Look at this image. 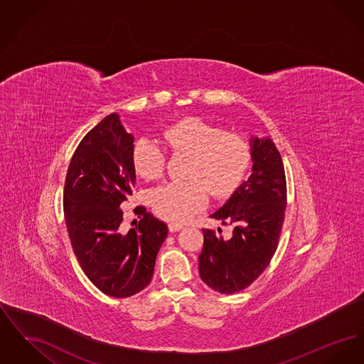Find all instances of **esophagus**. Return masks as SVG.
Here are the masks:
<instances>
[{"instance_id":"esophagus-1","label":"esophagus","mask_w":364,"mask_h":364,"mask_svg":"<svg viewBox=\"0 0 364 364\" xmlns=\"http://www.w3.org/2000/svg\"><path fill=\"white\" fill-rule=\"evenodd\" d=\"M168 228H169V230L173 233V232H178V230H181V229H183V225H180V224H174V223H171V224L168 225Z\"/></svg>"}]
</instances>
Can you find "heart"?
<instances>
[{
  "label": "heart",
  "instance_id": "heart-1",
  "mask_svg": "<svg viewBox=\"0 0 364 364\" xmlns=\"http://www.w3.org/2000/svg\"><path fill=\"white\" fill-rule=\"evenodd\" d=\"M165 141L174 156H190L186 177L190 181L168 183L150 193L156 215L171 223H186L208 205V191L225 196L237 187L248 165V147L236 135L223 132L199 119H186L171 125ZM132 161L141 177H161L166 156L153 139L141 138L134 146Z\"/></svg>",
  "mask_w": 364,
  "mask_h": 364
}]
</instances>
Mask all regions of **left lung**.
Listing matches in <instances>:
<instances>
[{"label":"left lung","mask_w":364,"mask_h":364,"mask_svg":"<svg viewBox=\"0 0 364 364\" xmlns=\"http://www.w3.org/2000/svg\"><path fill=\"white\" fill-rule=\"evenodd\" d=\"M252 168L223 208L210 217L232 225V236L203 229L199 274L220 294L245 289L263 273L277 250L287 206V180L276 144L267 136H251ZM221 233V228H218Z\"/></svg>","instance_id":"left-lung-1"}]
</instances>
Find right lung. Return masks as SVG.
Segmentation results:
<instances>
[{
    "instance_id": "right-lung-1",
    "label": "right lung",
    "mask_w": 364,
    "mask_h": 364,
    "mask_svg": "<svg viewBox=\"0 0 364 364\" xmlns=\"http://www.w3.org/2000/svg\"><path fill=\"white\" fill-rule=\"evenodd\" d=\"M134 140L117 113L106 116L79 143L64 187L73 252L88 279L112 297H129L150 284L168 236L166 224L144 208L135 228L122 226L120 206L136 180Z\"/></svg>"
}]
</instances>
